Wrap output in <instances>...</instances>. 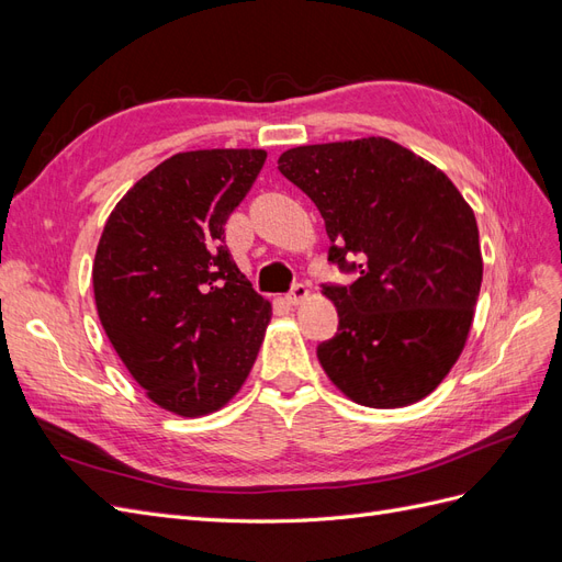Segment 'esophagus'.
<instances>
[{"label":"esophagus","mask_w":562,"mask_h":562,"mask_svg":"<svg viewBox=\"0 0 562 562\" xmlns=\"http://www.w3.org/2000/svg\"><path fill=\"white\" fill-rule=\"evenodd\" d=\"M307 295H310V291H307V285L304 283H295L293 288H291V293L285 295V300L291 302V304H300L302 300H307Z\"/></svg>","instance_id":"1"}]
</instances>
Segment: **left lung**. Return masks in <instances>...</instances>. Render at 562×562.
Returning <instances> with one entry per match:
<instances>
[{
    "label": "left lung",
    "instance_id": "8db88e82",
    "mask_svg": "<svg viewBox=\"0 0 562 562\" xmlns=\"http://www.w3.org/2000/svg\"><path fill=\"white\" fill-rule=\"evenodd\" d=\"M279 171L326 223L337 333L316 347L337 389L368 407L411 405L464 349L481 293L479 225L450 178L386 138L304 145ZM360 262L356 263L355 258Z\"/></svg>",
    "mask_w": 562,
    "mask_h": 562
}]
</instances>
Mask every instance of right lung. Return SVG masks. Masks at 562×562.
Instances as JSON below:
<instances>
[{
	"label": "right lung",
	"instance_id": "add662e5",
	"mask_svg": "<svg viewBox=\"0 0 562 562\" xmlns=\"http://www.w3.org/2000/svg\"><path fill=\"white\" fill-rule=\"evenodd\" d=\"M265 149H196L159 164L108 217L95 250L100 323L147 396L182 417L223 407L258 359L271 304L225 244Z\"/></svg>",
	"mask_w": 562,
	"mask_h": 562
}]
</instances>
